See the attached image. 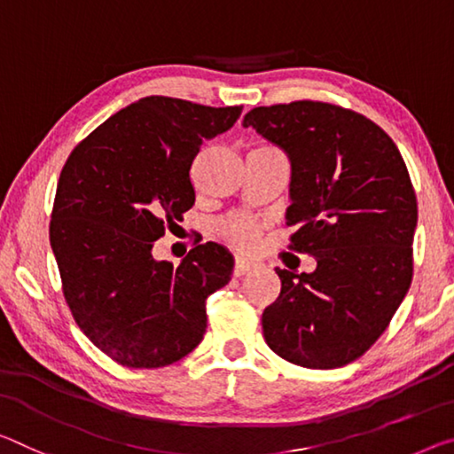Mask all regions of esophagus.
<instances>
[{
  "label": "esophagus",
  "mask_w": 454,
  "mask_h": 454,
  "mask_svg": "<svg viewBox=\"0 0 454 454\" xmlns=\"http://www.w3.org/2000/svg\"><path fill=\"white\" fill-rule=\"evenodd\" d=\"M256 266V262L248 261V258H236L234 262V277H244L247 272H250Z\"/></svg>",
  "instance_id": "34e87169"
}]
</instances>
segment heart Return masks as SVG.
Returning <instances> with one entry per match:
<instances>
[{"instance_id":"heart-1","label":"heart","mask_w":454,"mask_h":454,"mask_svg":"<svg viewBox=\"0 0 454 454\" xmlns=\"http://www.w3.org/2000/svg\"><path fill=\"white\" fill-rule=\"evenodd\" d=\"M258 232H261L258 224L254 220H250L248 215L236 214L222 222V236H224L230 244H234L236 248H254L258 242Z\"/></svg>"}]
</instances>
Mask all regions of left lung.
I'll return each instance as SVG.
<instances>
[{
	"label": "left lung",
	"instance_id": "left-lung-1",
	"mask_svg": "<svg viewBox=\"0 0 454 454\" xmlns=\"http://www.w3.org/2000/svg\"><path fill=\"white\" fill-rule=\"evenodd\" d=\"M242 125L289 155V248L317 261L301 275L275 269L264 340L301 368H341L378 341L412 283L419 206L406 163L382 127L321 100L256 106Z\"/></svg>",
	"mask_w": 454,
	"mask_h": 454
}]
</instances>
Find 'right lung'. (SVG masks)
<instances>
[{
  "label": "right lung",
  "instance_id": "right-lung-1",
  "mask_svg": "<svg viewBox=\"0 0 454 454\" xmlns=\"http://www.w3.org/2000/svg\"><path fill=\"white\" fill-rule=\"evenodd\" d=\"M242 106L145 97L72 149L56 188L50 247L82 333L125 368H163L204 340L206 301L234 258L206 242L177 266L151 248L196 201L190 169Z\"/></svg>",
  "mask_w": 454,
  "mask_h": 454
}]
</instances>
